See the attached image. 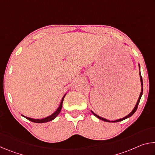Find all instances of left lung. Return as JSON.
Here are the masks:
<instances>
[{"label":"left lung","mask_w":155,"mask_h":155,"mask_svg":"<svg viewBox=\"0 0 155 155\" xmlns=\"http://www.w3.org/2000/svg\"><path fill=\"white\" fill-rule=\"evenodd\" d=\"M139 68H140V81H141V93H140V97H139L138 101H137V103H136V104H135V107H134V109H133V111H131L129 114L127 115V116H125V117H122V118H121V119L114 120V121H110V120H107V119H105V118H103V117H102L99 116V115H96V114H94V113L92 111H91V113H92V114H93L94 115H95V116H96V117H98V119L101 120H103V121H104V122H121V121H122V120H124L127 119V118H128V117H130L131 116V115H133V114H134V113L136 111V110H137V107H138L139 103H140V99H141V96H142V94H143V80H142V77H141V72H140V64H139Z\"/></svg>","instance_id":"left-lung-1"}]
</instances>
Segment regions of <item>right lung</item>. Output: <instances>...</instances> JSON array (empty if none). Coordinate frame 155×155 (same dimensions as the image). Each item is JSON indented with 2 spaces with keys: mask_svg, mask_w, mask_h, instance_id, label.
Instances as JSON below:
<instances>
[{
  "mask_svg": "<svg viewBox=\"0 0 155 155\" xmlns=\"http://www.w3.org/2000/svg\"><path fill=\"white\" fill-rule=\"evenodd\" d=\"M65 95H66V94H65V95L63 96V98L61 99V103H60L59 106L58 108H57V109L55 111H54L53 114H51V115H49V116L46 117H44V118H42V119H33V118H31V117H28L27 116H25V115H22L23 117H25V118H27V120H29V121H31L33 122H35V123H45V122H50V121H52V120H54L55 117L57 116V115H59V114L60 113V111H61V108H62V104H63V101H64V97L65 96Z\"/></svg>",
  "mask_w": 155,
  "mask_h": 155,
  "instance_id": "right-lung-1",
  "label": "right lung"
}]
</instances>
